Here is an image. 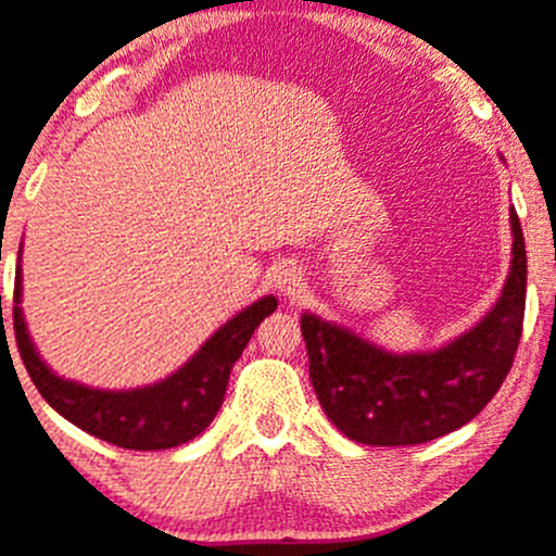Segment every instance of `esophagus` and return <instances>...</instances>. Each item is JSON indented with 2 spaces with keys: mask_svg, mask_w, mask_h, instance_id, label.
Here are the masks:
<instances>
[{
  "mask_svg": "<svg viewBox=\"0 0 556 556\" xmlns=\"http://www.w3.org/2000/svg\"><path fill=\"white\" fill-rule=\"evenodd\" d=\"M271 282H274V288L282 292V295L295 298L303 288V271L295 264H282V266L274 268Z\"/></svg>",
  "mask_w": 556,
  "mask_h": 556,
  "instance_id": "obj_1",
  "label": "esophagus"
}]
</instances>
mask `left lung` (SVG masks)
Returning <instances> with one entry per match:
<instances>
[{
  "mask_svg": "<svg viewBox=\"0 0 556 556\" xmlns=\"http://www.w3.org/2000/svg\"><path fill=\"white\" fill-rule=\"evenodd\" d=\"M509 277L483 319L438 351L390 353L351 329L303 314L308 375L329 422L367 446H417L459 430L498 393L526 316V237L515 208Z\"/></svg>",
  "mask_w": 556,
  "mask_h": 556,
  "instance_id": "1",
  "label": "left lung"
}]
</instances>
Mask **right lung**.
I'll use <instances>...</instances> for the list:
<instances>
[{
  "label": "right lung",
  "mask_w": 556,
  "mask_h": 556,
  "mask_svg": "<svg viewBox=\"0 0 556 556\" xmlns=\"http://www.w3.org/2000/svg\"><path fill=\"white\" fill-rule=\"evenodd\" d=\"M21 264L15 271V298H12V327L17 351L26 364L30 380L54 412L81 427L89 435L134 451L174 448L198 438L213 422L224 404L229 371L245 351L255 327L274 314L277 298L266 295L253 306L229 319L211 334L205 345L179 371L137 390H97L63 380L47 367L28 338L21 311Z\"/></svg>",
  "instance_id": "1"
}]
</instances>
